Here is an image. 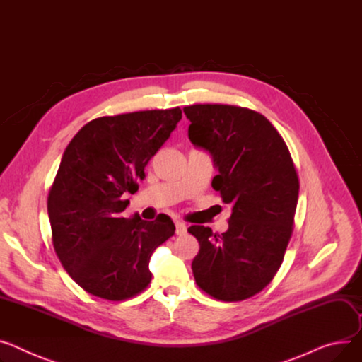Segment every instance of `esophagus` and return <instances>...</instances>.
Returning a JSON list of instances; mask_svg holds the SVG:
<instances>
[{
  "label": "esophagus",
  "mask_w": 362,
  "mask_h": 362,
  "mask_svg": "<svg viewBox=\"0 0 362 362\" xmlns=\"http://www.w3.org/2000/svg\"><path fill=\"white\" fill-rule=\"evenodd\" d=\"M176 234L177 235H183L186 233V224L182 221H176Z\"/></svg>",
  "instance_id": "1"
}]
</instances>
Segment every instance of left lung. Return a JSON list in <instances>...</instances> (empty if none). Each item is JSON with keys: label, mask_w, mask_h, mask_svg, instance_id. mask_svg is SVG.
<instances>
[{"label": "left lung", "mask_w": 362, "mask_h": 362, "mask_svg": "<svg viewBox=\"0 0 362 362\" xmlns=\"http://www.w3.org/2000/svg\"><path fill=\"white\" fill-rule=\"evenodd\" d=\"M189 139L211 153L212 187L231 206L228 230L187 228L199 242L192 262L202 291L221 301L260 293L278 272L290 242L298 176L279 132L263 115L230 105H192Z\"/></svg>", "instance_id": "8db88e82"}]
</instances>
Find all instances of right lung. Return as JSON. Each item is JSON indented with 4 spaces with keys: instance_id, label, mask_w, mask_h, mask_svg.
<instances>
[{
    "instance_id": "1",
    "label": "right lung",
    "mask_w": 362,
    "mask_h": 362,
    "mask_svg": "<svg viewBox=\"0 0 362 362\" xmlns=\"http://www.w3.org/2000/svg\"><path fill=\"white\" fill-rule=\"evenodd\" d=\"M180 119L179 107L98 117L65 148L47 214L57 256L88 294L122 301L148 286L150 257L176 227L164 214L146 221L122 212Z\"/></svg>"
}]
</instances>
